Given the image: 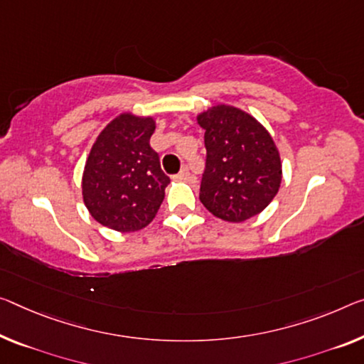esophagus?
Listing matches in <instances>:
<instances>
[{"mask_svg":"<svg viewBox=\"0 0 364 364\" xmlns=\"http://www.w3.org/2000/svg\"><path fill=\"white\" fill-rule=\"evenodd\" d=\"M190 177H192V176H190L188 167H182V171L178 172L177 176H174V178H177V181H188Z\"/></svg>","mask_w":364,"mask_h":364,"instance_id":"1","label":"esophagus"}]
</instances>
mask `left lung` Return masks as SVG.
Wrapping results in <instances>:
<instances>
[{
	"instance_id": "left-lung-1",
	"label": "left lung",
	"mask_w": 364,
	"mask_h": 364,
	"mask_svg": "<svg viewBox=\"0 0 364 364\" xmlns=\"http://www.w3.org/2000/svg\"><path fill=\"white\" fill-rule=\"evenodd\" d=\"M197 122L206 148L200 201L229 223L259 215L282 183V159L270 133L247 112L226 104L201 112Z\"/></svg>"
}]
</instances>
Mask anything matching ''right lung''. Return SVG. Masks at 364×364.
<instances>
[{"instance_id":"1","label":"right lung","mask_w":364,"mask_h":364,"mask_svg":"<svg viewBox=\"0 0 364 364\" xmlns=\"http://www.w3.org/2000/svg\"><path fill=\"white\" fill-rule=\"evenodd\" d=\"M154 130L153 117L120 114L92 144L82 172V200L102 226L133 232L158 213L171 181L149 146Z\"/></svg>"}]
</instances>
